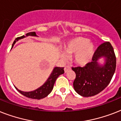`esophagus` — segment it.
<instances>
[{"mask_svg": "<svg viewBox=\"0 0 121 121\" xmlns=\"http://www.w3.org/2000/svg\"><path fill=\"white\" fill-rule=\"evenodd\" d=\"M70 70H71V68H70V66H66L64 68L65 72V73H66V72H68V71H69Z\"/></svg>", "mask_w": 121, "mask_h": 121, "instance_id": "obj_1", "label": "esophagus"}]
</instances>
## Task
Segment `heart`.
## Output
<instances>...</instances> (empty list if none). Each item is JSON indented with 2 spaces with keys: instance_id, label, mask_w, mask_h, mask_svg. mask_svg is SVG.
<instances>
[{
  "instance_id": "b5f03b06",
  "label": "heart",
  "mask_w": 121,
  "mask_h": 121,
  "mask_svg": "<svg viewBox=\"0 0 121 121\" xmlns=\"http://www.w3.org/2000/svg\"><path fill=\"white\" fill-rule=\"evenodd\" d=\"M65 52L68 55H73L74 63L79 66H85L92 61L95 53L94 44L83 37H77L69 41L64 48ZM61 58L66 59V56L61 54Z\"/></svg>"
}]
</instances>
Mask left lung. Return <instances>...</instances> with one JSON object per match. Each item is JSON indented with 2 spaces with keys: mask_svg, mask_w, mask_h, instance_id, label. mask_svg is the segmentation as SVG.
<instances>
[{
  "mask_svg": "<svg viewBox=\"0 0 121 121\" xmlns=\"http://www.w3.org/2000/svg\"><path fill=\"white\" fill-rule=\"evenodd\" d=\"M102 57L106 62L102 66L98 60ZM116 67V57L109 42L101 44L95 51L92 61L83 67H72L76 74L73 87L83 97L95 95L104 90L111 82Z\"/></svg>",
  "mask_w": 121,
  "mask_h": 121,
  "instance_id": "1",
  "label": "left lung"
}]
</instances>
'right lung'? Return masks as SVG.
<instances>
[{
    "instance_id": "right-lung-1",
    "label": "right lung",
    "mask_w": 121,
    "mask_h": 121,
    "mask_svg": "<svg viewBox=\"0 0 121 121\" xmlns=\"http://www.w3.org/2000/svg\"><path fill=\"white\" fill-rule=\"evenodd\" d=\"M26 36H38L35 32H31V33H27ZM25 37V36L19 37V38L16 39V40L18 41L19 39L24 38ZM16 40L14 41L13 44H12V48L13 47V46H14V44L16 42ZM63 68H64L63 67H55L53 69V72L51 73L49 78H48L46 82L42 86H41L39 88H37L36 90H33V91H31V92H22L21 90L17 89L16 86H15V88L17 89L18 92L21 93L22 95H23L25 97H26L38 100L43 99V98L47 97L51 93V92L53 90V86H54L55 81L57 79V78L60 75H62V74L64 73V70H63Z\"/></svg>"
}]
</instances>
